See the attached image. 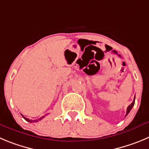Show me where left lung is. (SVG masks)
Instances as JSON below:
<instances>
[{
  "mask_svg": "<svg viewBox=\"0 0 149 149\" xmlns=\"http://www.w3.org/2000/svg\"><path fill=\"white\" fill-rule=\"evenodd\" d=\"M134 101H135V96H134V101H133V102L132 103V104H130V105H129V106L127 107V110H126V116L128 115V114L129 113V112L131 111V109H132V107H134Z\"/></svg>",
  "mask_w": 149,
  "mask_h": 149,
  "instance_id": "1",
  "label": "left lung"
}]
</instances>
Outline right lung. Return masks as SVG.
I'll return each mask as SVG.
<instances>
[{"label":"right lung","instance_id":"obj_1","mask_svg":"<svg viewBox=\"0 0 149 149\" xmlns=\"http://www.w3.org/2000/svg\"><path fill=\"white\" fill-rule=\"evenodd\" d=\"M22 116H23V118L25 119V120H27V121H28V122H29V123H34V122H38L39 120H41L43 118H44V117H45V115H44V116H42V117H41V118H40L37 119V120H29V118H26V117H24V116H23V115H22Z\"/></svg>","mask_w":149,"mask_h":149}]
</instances>
